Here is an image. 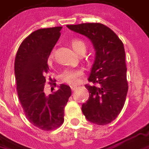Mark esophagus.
Wrapping results in <instances>:
<instances>
[{
	"instance_id": "obj_1",
	"label": "esophagus",
	"mask_w": 149,
	"mask_h": 149,
	"mask_svg": "<svg viewBox=\"0 0 149 149\" xmlns=\"http://www.w3.org/2000/svg\"><path fill=\"white\" fill-rule=\"evenodd\" d=\"M71 89H72V91L76 90V89H77V86H72H72H71Z\"/></svg>"
}]
</instances>
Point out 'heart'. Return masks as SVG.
<instances>
[{"label": "heart", "instance_id": "obj_1", "mask_svg": "<svg viewBox=\"0 0 149 149\" xmlns=\"http://www.w3.org/2000/svg\"><path fill=\"white\" fill-rule=\"evenodd\" d=\"M71 45L72 49H74L76 52L78 54L82 51H85L86 49V45L84 41H82L79 39L72 40ZM52 58V52L50 53L49 55V59ZM83 74V72L81 69H67L65 70L61 74V79L63 82L66 84H72V85H76L80 81V77Z\"/></svg>", "mask_w": 149, "mask_h": 149}]
</instances>
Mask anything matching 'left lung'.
Listing matches in <instances>:
<instances>
[{
	"mask_svg": "<svg viewBox=\"0 0 149 149\" xmlns=\"http://www.w3.org/2000/svg\"><path fill=\"white\" fill-rule=\"evenodd\" d=\"M67 27L90 40L96 51L88 81L89 93L82 104L88 121L104 125L114 120L121 112L128 93L127 68L123 42L113 31L100 23L71 24Z\"/></svg>",
	"mask_w": 149,
	"mask_h": 149,
	"instance_id": "8db88e82",
	"label": "left lung"
}]
</instances>
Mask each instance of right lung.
I'll use <instances>...</instances> for the list:
<instances>
[{
    "instance_id": "1",
    "label": "right lung",
    "mask_w": 149,
    "mask_h": 149,
    "mask_svg": "<svg viewBox=\"0 0 149 149\" xmlns=\"http://www.w3.org/2000/svg\"><path fill=\"white\" fill-rule=\"evenodd\" d=\"M61 29L60 26L34 31L22 41L15 58V77L21 106L29 122L45 131L63 124L65 107L72 94L70 87L64 84L49 96L44 91L45 75L49 70L48 59Z\"/></svg>"
}]
</instances>
